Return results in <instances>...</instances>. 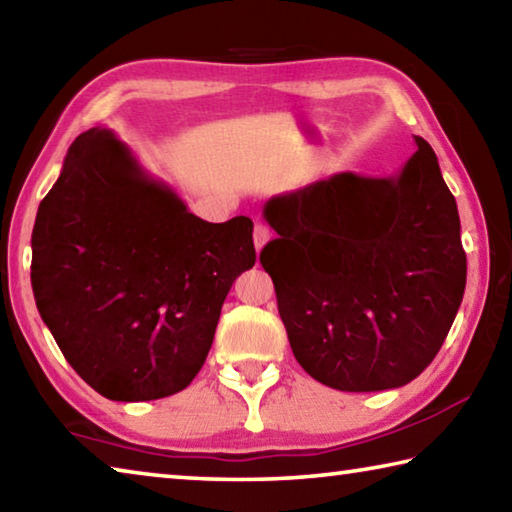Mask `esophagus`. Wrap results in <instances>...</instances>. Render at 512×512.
<instances>
[{
  "label": "esophagus",
  "instance_id": "1",
  "mask_svg": "<svg viewBox=\"0 0 512 512\" xmlns=\"http://www.w3.org/2000/svg\"><path fill=\"white\" fill-rule=\"evenodd\" d=\"M268 239H271V230H268L264 223H257V225H255V232H253L255 248H257V250H262Z\"/></svg>",
  "mask_w": 512,
  "mask_h": 512
}]
</instances>
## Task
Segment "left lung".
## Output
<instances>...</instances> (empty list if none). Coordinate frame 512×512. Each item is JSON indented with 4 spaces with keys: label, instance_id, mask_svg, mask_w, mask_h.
I'll return each mask as SVG.
<instances>
[{
    "label": "left lung",
    "instance_id": "left-lung-1",
    "mask_svg": "<svg viewBox=\"0 0 512 512\" xmlns=\"http://www.w3.org/2000/svg\"><path fill=\"white\" fill-rule=\"evenodd\" d=\"M397 176L345 171L273 196L271 275L293 357L320 384L370 393L409 384L461 307V219L427 140Z\"/></svg>",
    "mask_w": 512,
    "mask_h": 512
}]
</instances>
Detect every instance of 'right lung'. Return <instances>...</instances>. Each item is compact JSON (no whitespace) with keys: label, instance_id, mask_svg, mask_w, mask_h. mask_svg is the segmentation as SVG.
<instances>
[{"label":"right lung","instance_id":"obj_1","mask_svg":"<svg viewBox=\"0 0 512 512\" xmlns=\"http://www.w3.org/2000/svg\"><path fill=\"white\" fill-rule=\"evenodd\" d=\"M42 320L85 384L115 402L183 391L203 368L253 221L207 223L108 128L69 146L31 235Z\"/></svg>","mask_w":512,"mask_h":512}]
</instances>
